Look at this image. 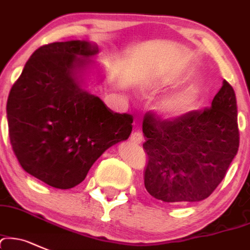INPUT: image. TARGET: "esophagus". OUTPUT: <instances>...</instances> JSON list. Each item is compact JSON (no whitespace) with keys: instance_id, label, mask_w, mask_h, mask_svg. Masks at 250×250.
<instances>
[{"instance_id":"esophagus-1","label":"esophagus","mask_w":250,"mask_h":250,"mask_svg":"<svg viewBox=\"0 0 250 250\" xmlns=\"http://www.w3.org/2000/svg\"><path fill=\"white\" fill-rule=\"evenodd\" d=\"M131 142L135 144H141L142 142H143V135H142V132H139V131H135V132H132V135H131Z\"/></svg>"}]
</instances>
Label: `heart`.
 Wrapping results in <instances>:
<instances>
[{
  "mask_svg": "<svg viewBox=\"0 0 250 250\" xmlns=\"http://www.w3.org/2000/svg\"><path fill=\"white\" fill-rule=\"evenodd\" d=\"M199 92V85L193 84L180 92L171 94L160 104V111L168 118H178L180 115H184L193 108Z\"/></svg>",
  "mask_w": 250,
  "mask_h": 250,
  "instance_id": "obj_1",
  "label": "heart"
}]
</instances>
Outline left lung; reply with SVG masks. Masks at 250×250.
<instances>
[{
    "label": "left lung",
    "instance_id": "1",
    "mask_svg": "<svg viewBox=\"0 0 250 250\" xmlns=\"http://www.w3.org/2000/svg\"><path fill=\"white\" fill-rule=\"evenodd\" d=\"M143 133L149 194L165 203L206 199L224 179L240 146L235 92L223 81L211 107L174 119L146 112Z\"/></svg>",
    "mask_w": 250,
    "mask_h": 250
}]
</instances>
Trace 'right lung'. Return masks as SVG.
I'll list each match as a JSON object with an SVG mask.
<instances>
[{
	"mask_svg": "<svg viewBox=\"0 0 250 250\" xmlns=\"http://www.w3.org/2000/svg\"><path fill=\"white\" fill-rule=\"evenodd\" d=\"M98 52L81 40L40 46L8 96L9 139L19 163L55 188L81 184L94 162L132 131V115L114 113L80 87L79 75Z\"/></svg>",
	"mask_w": 250,
	"mask_h": 250,
	"instance_id": "right-lung-1",
	"label": "right lung"
}]
</instances>
